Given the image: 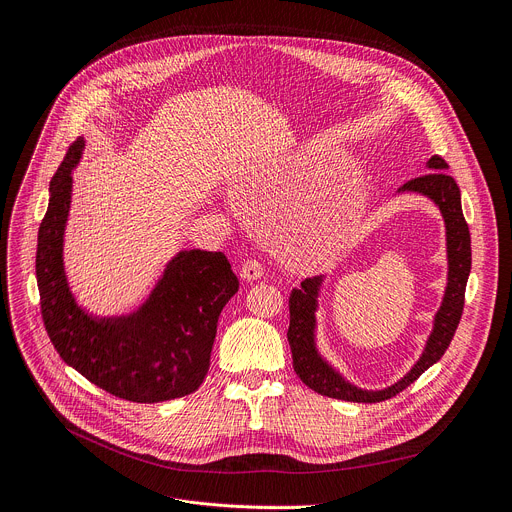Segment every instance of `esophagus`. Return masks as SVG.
I'll use <instances>...</instances> for the list:
<instances>
[{
    "instance_id": "34e87169",
    "label": "esophagus",
    "mask_w": 512,
    "mask_h": 512,
    "mask_svg": "<svg viewBox=\"0 0 512 512\" xmlns=\"http://www.w3.org/2000/svg\"><path fill=\"white\" fill-rule=\"evenodd\" d=\"M261 275H263V265L257 259H247L241 265V277L245 282H255Z\"/></svg>"
}]
</instances>
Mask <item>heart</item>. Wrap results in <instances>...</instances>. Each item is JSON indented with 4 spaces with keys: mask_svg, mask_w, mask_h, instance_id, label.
I'll return each mask as SVG.
<instances>
[{
    "mask_svg": "<svg viewBox=\"0 0 512 512\" xmlns=\"http://www.w3.org/2000/svg\"><path fill=\"white\" fill-rule=\"evenodd\" d=\"M347 241V228L345 226H327L318 232L316 247L322 255H329L343 247Z\"/></svg>",
    "mask_w": 512,
    "mask_h": 512,
    "instance_id": "obj_1",
    "label": "heart"
}]
</instances>
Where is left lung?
<instances>
[{"instance_id": "8db88e82", "label": "left lung", "mask_w": 512, "mask_h": 512, "mask_svg": "<svg viewBox=\"0 0 512 512\" xmlns=\"http://www.w3.org/2000/svg\"><path fill=\"white\" fill-rule=\"evenodd\" d=\"M429 173L406 181L400 192H414L427 196L441 210L445 220V237H447V286L443 302L435 314L433 331L427 339L423 355L412 365L408 374L396 384L384 390H361L347 382L339 371L324 359L316 349V310L318 294L322 286V275L308 277L302 282V288H294L290 294V329L288 341L294 359V371L298 378L314 392L347 400V402H382L423 376L425 371L437 363L447 351L455 329L463 312V300H466V284L472 269V245H470V228L461 212V194L455 179L447 173L449 165L433 155L427 161Z\"/></svg>"}]
</instances>
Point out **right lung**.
<instances>
[{
    "label": "right lung",
    "instance_id": "1",
    "mask_svg": "<svg viewBox=\"0 0 512 512\" xmlns=\"http://www.w3.org/2000/svg\"><path fill=\"white\" fill-rule=\"evenodd\" d=\"M83 138L51 179L38 228L36 282L44 329L61 359L98 388L130 402H165L196 392L210 367L216 324L239 280L220 251H179L149 298L130 314L94 316L71 294L63 239Z\"/></svg>",
    "mask_w": 512,
    "mask_h": 512
}]
</instances>
